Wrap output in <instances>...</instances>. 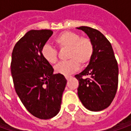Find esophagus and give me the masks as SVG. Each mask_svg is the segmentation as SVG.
I'll list each match as a JSON object with an SVG mask.
<instances>
[{"instance_id": "esophagus-1", "label": "esophagus", "mask_w": 131, "mask_h": 131, "mask_svg": "<svg viewBox=\"0 0 131 131\" xmlns=\"http://www.w3.org/2000/svg\"><path fill=\"white\" fill-rule=\"evenodd\" d=\"M70 78H71V77H70V76H67V77H66V79L67 80H68Z\"/></svg>"}]
</instances>
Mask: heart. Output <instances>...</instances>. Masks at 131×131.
I'll list each match as a JSON object with an SVG mask.
<instances>
[{
	"label": "heart",
	"mask_w": 131,
	"mask_h": 131,
	"mask_svg": "<svg viewBox=\"0 0 131 131\" xmlns=\"http://www.w3.org/2000/svg\"><path fill=\"white\" fill-rule=\"evenodd\" d=\"M54 41L60 49H68L67 61L55 66L54 71L63 76H69L77 71L79 66H88L93 58L94 47L92 41L87 38H82L77 33L66 31L57 36ZM41 55L48 63L54 64L58 61V51L49 44L43 45Z\"/></svg>",
	"instance_id": "1"
}]
</instances>
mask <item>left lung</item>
Listing matches in <instances>:
<instances>
[{"mask_svg": "<svg viewBox=\"0 0 131 131\" xmlns=\"http://www.w3.org/2000/svg\"><path fill=\"white\" fill-rule=\"evenodd\" d=\"M88 35L94 47L93 58L78 79V96L86 108L98 112L112 102L118 85V66L108 39L98 30L87 26L77 28ZM85 78H83V77ZM86 76L88 78H85Z\"/></svg>", "mask_w": 131, "mask_h": 131, "instance_id": "left-lung-1", "label": "left lung"}]
</instances>
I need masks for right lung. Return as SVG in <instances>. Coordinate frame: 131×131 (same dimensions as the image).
Wrapping results in <instances>:
<instances>
[{
	"instance_id": "right-lung-1",
	"label": "right lung",
	"mask_w": 131,
	"mask_h": 131,
	"mask_svg": "<svg viewBox=\"0 0 131 131\" xmlns=\"http://www.w3.org/2000/svg\"><path fill=\"white\" fill-rule=\"evenodd\" d=\"M50 30H31L15 44L11 72L15 91L28 112L47 119L60 112L67 80L54 74L52 66L41 55V49L51 37Z\"/></svg>"
}]
</instances>
